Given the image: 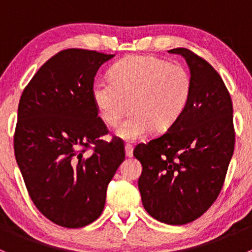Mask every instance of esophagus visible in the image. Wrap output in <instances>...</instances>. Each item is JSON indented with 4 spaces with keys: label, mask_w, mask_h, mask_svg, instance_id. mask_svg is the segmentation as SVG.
<instances>
[{
    "label": "esophagus",
    "mask_w": 252,
    "mask_h": 252,
    "mask_svg": "<svg viewBox=\"0 0 252 252\" xmlns=\"http://www.w3.org/2000/svg\"><path fill=\"white\" fill-rule=\"evenodd\" d=\"M124 150H126V157H131L133 156V146L130 144H126L124 146Z\"/></svg>",
    "instance_id": "1"
}]
</instances>
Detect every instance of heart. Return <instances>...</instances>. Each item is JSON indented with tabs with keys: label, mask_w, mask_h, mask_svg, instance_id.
<instances>
[{
	"label": "heart",
	"mask_w": 252,
	"mask_h": 252,
	"mask_svg": "<svg viewBox=\"0 0 252 252\" xmlns=\"http://www.w3.org/2000/svg\"><path fill=\"white\" fill-rule=\"evenodd\" d=\"M192 91L190 73L155 56H129L112 67L110 79L97 80L91 97L107 126L117 128L124 140H139L154 129L163 133L174 126L189 103Z\"/></svg>",
	"instance_id": "obj_1"
}]
</instances>
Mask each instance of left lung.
Segmentation results:
<instances>
[{"label":"left lung","mask_w":252,"mask_h":252,"mask_svg":"<svg viewBox=\"0 0 252 252\" xmlns=\"http://www.w3.org/2000/svg\"><path fill=\"white\" fill-rule=\"evenodd\" d=\"M168 52L187 61L191 97L174 126L139 144L134 157L142 166L138 187L145 210L159 222L180 225L204 215L218 197L235 135L232 100L220 74L188 48Z\"/></svg>","instance_id":"obj_1"}]
</instances>
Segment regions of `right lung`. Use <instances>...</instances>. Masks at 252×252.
<instances>
[{"mask_svg":"<svg viewBox=\"0 0 252 252\" xmlns=\"http://www.w3.org/2000/svg\"><path fill=\"white\" fill-rule=\"evenodd\" d=\"M68 48L47 61L18 106L14 155L37 210L51 222L80 228L102 213L108 183L124 161L121 140H100L107 129L93 102L98 68L113 58ZM93 147V153H86Z\"/></svg>","mask_w":252,"mask_h":252,"instance_id":"1","label":"right lung"}]
</instances>
